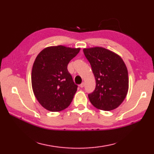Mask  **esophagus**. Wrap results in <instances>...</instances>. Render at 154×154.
Instances as JSON below:
<instances>
[{
  "mask_svg": "<svg viewBox=\"0 0 154 154\" xmlns=\"http://www.w3.org/2000/svg\"><path fill=\"white\" fill-rule=\"evenodd\" d=\"M84 86H85V83L83 82L82 83H81V85H79V87H81V88H83V87H84Z\"/></svg>",
  "mask_w": 154,
  "mask_h": 154,
  "instance_id": "esophagus-1",
  "label": "esophagus"
}]
</instances>
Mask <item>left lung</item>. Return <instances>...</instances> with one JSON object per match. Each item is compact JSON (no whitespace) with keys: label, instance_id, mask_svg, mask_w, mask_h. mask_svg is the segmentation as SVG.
I'll return each instance as SVG.
<instances>
[{"label":"left lung","instance_id":"1","mask_svg":"<svg viewBox=\"0 0 154 154\" xmlns=\"http://www.w3.org/2000/svg\"><path fill=\"white\" fill-rule=\"evenodd\" d=\"M96 80V87L88 94L97 109L109 111L123 102L128 91V74L119 55L107 49L94 47L83 49Z\"/></svg>","mask_w":154,"mask_h":154}]
</instances>
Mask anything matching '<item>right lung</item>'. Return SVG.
<instances>
[{
    "instance_id": "obj_1",
    "label": "right lung",
    "mask_w": 154,
    "mask_h": 154,
    "mask_svg": "<svg viewBox=\"0 0 154 154\" xmlns=\"http://www.w3.org/2000/svg\"><path fill=\"white\" fill-rule=\"evenodd\" d=\"M80 48L57 45L44 49L33 64L32 86L41 105L51 112L63 110L69 106L77 90L67 70L69 61Z\"/></svg>"
}]
</instances>
